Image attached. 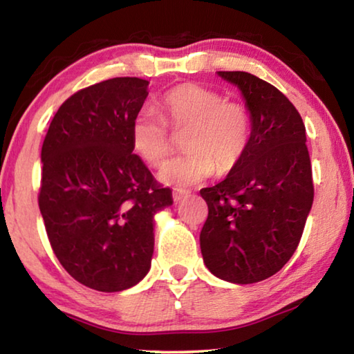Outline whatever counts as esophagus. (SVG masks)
<instances>
[{"label":"esophagus","instance_id":"esophagus-1","mask_svg":"<svg viewBox=\"0 0 354 354\" xmlns=\"http://www.w3.org/2000/svg\"><path fill=\"white\" fill-rule=\"evenodd\" d=\"M187 195H189V190H185V189H173V200H175V201L183 200L184 196H187Z\"/></svg>","mask_w":354,"mask_h":354}]
</instances>
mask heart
<instances>
[{
    "instance_id": "1",
    "label": "heart",
    "mask_w": 354,
    "mask_h": 354,
    "mask_svg": "<svg viewBox=\"0 0 354 354\" xmlns=\"http://www.w3.org/2000/svg\"><path fill=\"white\" fill-rule=\"evenodd\" d=\"M160 113L142 109L131 127L134 151L153 167L162 165L175 147L173 134L184 133L187 149L159 171L171 185H192L214 175L230 173L241 164L251 139V118L239 101L198 84H179L160 100ZM171 128L169 129L168 127Z\"/></svg>"
}]
</instances>
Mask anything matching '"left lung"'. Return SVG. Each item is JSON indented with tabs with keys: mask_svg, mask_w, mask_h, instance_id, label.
Segmentation results:
<instances>
[{
	"mask_svg": "<svg viewBox=\"0 0 354 354\" xmlns=\"http://www.w3.org/2000/svg\"><path fill=\"white\" fill-rule=\"evenodd\" d=\"M241 88L251 113L247 153L223 181L201 189L207 218L203 261L215 277L259 283L283 268L314 201L306 128L289 98L247 71H218Z\"/></svg>",
	"mask_w": 354,
	"mask_h": 354,
	"instance_id": "8db88e82",
	"label": "left lung"
}]
</instances>
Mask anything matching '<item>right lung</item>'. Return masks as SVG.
Listing matches in <instances>:
<instances>
[{"label":"right lung","instance_id":"obj_1","mask_svg":"<svg viewBox=\"0 0 354 354\" xmlns=\"http://www.w3.org/2000/svg\"><path fill=\"white\" fill-rule=\"evenodd\" d=\"M148 81L112 77L59 107L41 145L39 207L48 241L77 283L100 292L136 286L151 266L154 214L171 190L133 153L131 127Z\"/></svg>","mask_w":354,"mask_h":354}]
</instances>
